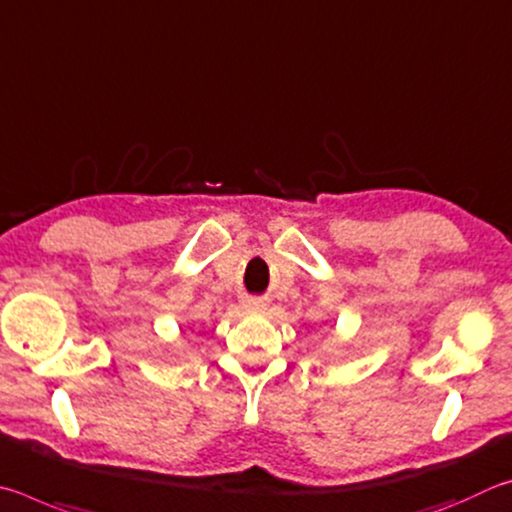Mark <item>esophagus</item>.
Returning a JSON list of instances; mask_svg holds the SVG:
<instances>
[{
	"label": "esophagus",
	"mask_w": 512,
	"mask_h": 512,
	"mask_svg": "<svg viewBox=\"0 0 512 512\" xmlns=\"http://www.w3.org/2000/svg\"><path fill=\"white\" fill-rule=\"evenodd\" d=\"M245 306L251 308V310H256V308H261V301H258V299H247Z\"/></svg>",
	"instance_id": "1"
}]
</instances>
